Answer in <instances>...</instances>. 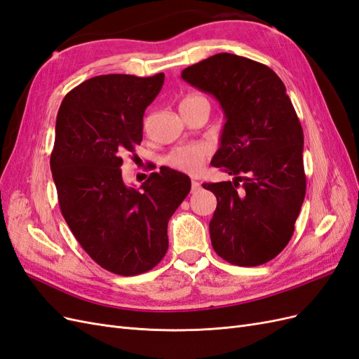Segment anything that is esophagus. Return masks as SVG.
Segmentation results:
<instances>
[{"label": "esophagus", "mask_w": 359, "mask_h": 359, "mask_svg": "<svg viewBox=\"0 0 359 359\" xmlns=\"http://www.w3.org/2000/svg\"><path fill=\"white\" fill-rule=\"evenodd\" d=\"M201 189V182L199 181H191V191H196Z\"/></svg>", "instance_id": "obj_1"}]
</instances>
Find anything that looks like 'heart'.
<instances>
[{
    "label": "heart",
    "mask_w": 359,
    "mask_h": 359,
    "mask_svg": "<svg viewBox=\"0 0 359 359\" xmlns=\"http://www.w3.org/2000/svg\"><path fill=\"white\" fill-rule=\"evenodd\" d=\"M191 100H206V99L202 95H189L181 103L191 102ZM206 153H208L206 148L199 144L182 145V147L172 149L170 153L166 156L165 161L168 166H170L173 169H178L181 172L198 173L202 169Z\"/></svg>",
    "instance_id": "heart-1"
}]
</instances>
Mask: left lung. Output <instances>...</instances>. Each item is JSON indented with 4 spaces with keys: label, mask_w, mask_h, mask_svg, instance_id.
Masks as SVG:
<instances>
[{
    "label": "left lung",
    "mask_w": 359,
    "mask_h": 359,
    "mask_svg": "<svg viewBox=\"0 0 359 359\" xmlns=\"http://www.w3.org/2000/svg\"><path fill=\"white\" fill-rule=\"evenodd\" d=\"M181 78L214 95L226 118L211 165L235 180L203 184L217 198L212 248L229 264L262 265L290 241L306 198L304 133L286 86L265 64L226 52Z\"/></svg>",
    "instance_id": "left-lung-1"
}]
</instances>
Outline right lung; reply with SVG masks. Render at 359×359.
<instances>
[{
    "label": "right lung",
    "mask_w": 359,
    "mask_h": 359,
    "mask_svg": "<svg viewBox=\"0 0 359 359\" xmlns=\"http://www.w3.org/2000/svg\"><path fill=\"white\" fill-rule=\"evenodd\" d=\"M165 74H102L73 88L60 106L50 169L74 238L102 268L137 276L165 257L168 223L191 189L163 166L139 189L123 181V154L142 142L144 114Z\"/></svg>",
    "instance_id": "add662e5"
}]
</instances>
